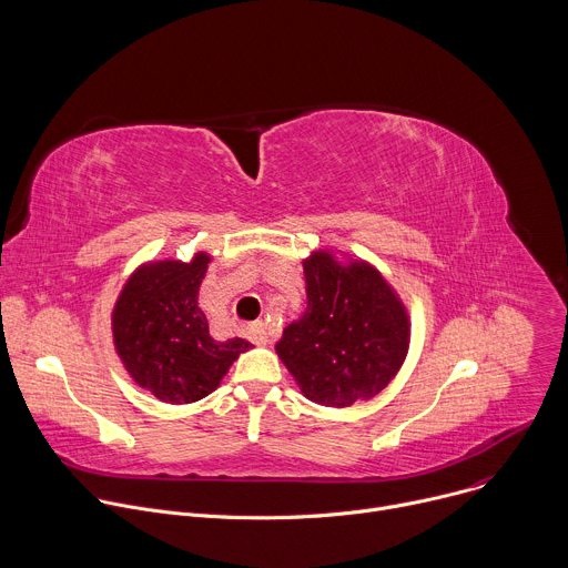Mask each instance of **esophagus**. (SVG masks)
Segmentation results:
<instances>
[{"label":"esophagus","instance_id":"esophagus-1","mask_svg":"<svg viewBox=\"0 0 568 568\" xmlns=\"http://www.w3.org/2000/svg\"><path fill=\"white\" fill-rule=\"evenodd\" d=\"M247 335H250V339H252L256 346H265V344H267V326H265L263 321L250 323Z\"/></svg>","mask_w":568,"mask_h":568}]
</instances>
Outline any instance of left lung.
<instances>
[{"label": "left lung", "instance_id": "1", "mask_svg": "<svg viewBox=\"0 0 568 568\" xmlns=\"http://www.w3.org/2000/svg\"><path fill=\"white\" fill-rule=\"evenodd\" d=\"M307 307L283 331L276 353L303 395L323 407L375 397L409 348V316L393 287L366 263L314 252L305 263Z\"/></svg>", "mask_w": 568, "mask_h": 568}]
</instances>
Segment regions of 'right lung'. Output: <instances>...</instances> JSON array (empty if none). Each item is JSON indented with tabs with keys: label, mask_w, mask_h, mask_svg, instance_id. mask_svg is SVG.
Listing matches in <instances>:
<instances>
[{
	"label": "right lung",
	"mask_w": 568,
	"mask_h": 568,
	"mask_svg": "<svg viewBox=\"0 0 568 568\" xmlns=\"http://www.w3.org/2000/svg\"><path fill=\"white\" fill-rule=\"evenodd\" d=\"M209 256L191 263L159 261L136 270L125 283L114 312V346L132 379L169 404L206 397L240 353L245 339L215 342L197 305Z\"/></svg>",
	"instance_id": "1"
}]
</instances>
